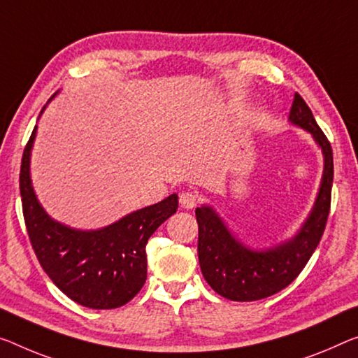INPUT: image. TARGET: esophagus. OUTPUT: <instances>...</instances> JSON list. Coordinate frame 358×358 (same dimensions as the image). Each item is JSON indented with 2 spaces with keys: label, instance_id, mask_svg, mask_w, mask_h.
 Listing matches in <instances>:
<instances>
[{
  "label": "esophagus",
  "instance_id": "1",
  "mask_svg": "<svg viewBox=\"0 0 358 358\" xmlns=\"http://www.w3.org/2000/svg\"><path fill=\"white\" fill-rule=\"evenodd\" d=\"M179 203L184 210H192V208L196 206L198 195L195 192H182V194L179 195Z\"/></svg>",
  "mask_w": 358,
  "mask_h": 358
}]
</instances>
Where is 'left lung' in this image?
Wrapping results in <instances>:
<instances>
[{
  "label": "left lung",
  "mask_w": 358,
  "mask_h": 358,
  "mask_svg": "<svg viewBox=\"0 0 358 358\" xmlns=\"http://www.w3.org/2000/svg\"><path fill=\"white\" fill-rule=\"evenodd\" d=\"M289 123L310 133L323 153L320 189L298 234L271 248L255 250L236 240L211 206L196 208L198 261L208 285L225 299L250 302L268 298L298 277L315 251L328 221L333 185V150L310 108L298 92Z\"/></svg>",
  "instance_id": "left-lung-1"
}]
</instances>
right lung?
I'll return each mask as SVG.
<instances>
[{
	"label": "right lung",
	"mask_w": 358,
	"mask_h": 358,
	"mask_svg": "<svg viewBox=\"0 0 358 358\" xmlns=\"http://www.w3.org/2000/svg\"><path fill=\"white\" fill-rule=\"evenodd\" d=\"M35 137L36 126L22 157L20 196L27 232L43 271L64 294L81 306L90 309L124 306L144 287L145 245L178 210V195L126 214L107 227L71 229L49 216L33 190L30 155Z\"/></svg>",
	"instance_id": "right-lung-1"
}]
</instances>
